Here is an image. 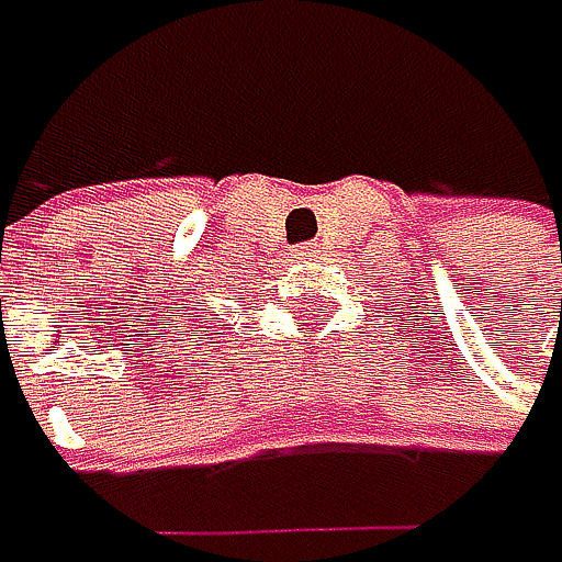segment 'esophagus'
Returning <instances> with one entry per match:
<instances>
[{
    "label": "esophagus",
    "instance_id": "obj_1",
    "mask_svg": "<svg viewBox=\"0 0 562 562\" xmlns=\"http://www.w3.org/2000/svg\"><path fill=\"white\" fill-rule=\"evenodd\" d=\"M293 252H296V259H313V256H319V243H303Z\"/></svg>",
    "mask_w": 562,
    "mask_h": 562
}]
</instances>
